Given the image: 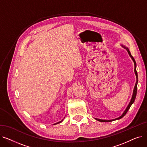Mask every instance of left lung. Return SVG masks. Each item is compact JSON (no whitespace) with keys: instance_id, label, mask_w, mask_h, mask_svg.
I'll use <instances>...</instances> for the list:
<instances>
[{"instance_id":"8db88e82","label":"left lung","mask_w":147,"mask_h":147,"mask_svg":"<svg viewBox=\"0 0 147 147\" xmlns=\"http://www.w3.org/2000/svg\"><path fill=\"white\" fill-rule=\"evenodd\" d=\"M123 47H124L125 48H126V50L127 51V52H128V53H129V54L130 57L131 58H132V60L134 61V64H135V74H136V79H137V80H136V84H135V88H134V94H133V95H132V99H131V101H130V103H129V105L127 106V109H126V110L125 111V112L123 113V114L121 115L120 117H119V118H117V119H114V120H100V119H96V120H97L98 121H102V122H108V121H113V120H119V119H120L121 118H122L123 117H124L125 115H126V114L127 113V111H128V110H129V109H130V106L132 105V104L134 102L135 100V98H136V93H137V84H138V73H137V71H136V62H135V60L134 58L133 57V56H132V55H131V53H130V52L129 50L128 49V48H125V46H123Z\"/></svg>"}]
</instances>
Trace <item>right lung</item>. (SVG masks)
Instances as JSON below:
<instances>
[{"label": "right lung", "mask_w": 147, "mask_h": 147, "mask_svg": "<svg viewBox=\"0 0 147 147\" xmlns=\"http://www.w3.org/2000/svg\"><path fill=\"white\" fill-rule=\"evenodd\" d=\"M61 121H59V122H58V123H61ZM57 123H56V124H57ZM56 124H55V125H56Z\"/></svg>", "instance_id": "right-lung-1"}]
</instances>
